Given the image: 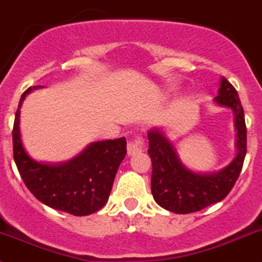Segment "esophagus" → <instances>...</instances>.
<instances>
[{
    "instance_id": "esophagus-1",
    "label": "esophagus",
    "mask_w": 262,
    "mask_h": 262,
    "mask_svg": "<svg viewBox=\"0 0 262 262\" xmlns=\"http://www.w3.org/2000/svg\"><path fill=\"white\" fill-rule=\"evenodd\" d=\"M143 147H145V139L141 136H137L134 137V139L129 141L128 145H126V151H128L129 156H133L136 154L141 152Z\"/></svg>"
}]
</instances>
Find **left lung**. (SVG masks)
<instances>
[{"mask_svg": "<svg viewBox=\"0 0 262 262\" xmlns=\"http://www.w3.org/2000/svg\"><path fill=\"white\" fill-rule=\"evenodd\" d=\"M214 101L220 106L231 108L235 115L236 155L220 172L199 174L187 169L163 130L154 128L147 133V152L152 161L151 192L155 202L167 211L178 214L192 213L221 202L241 174L247 152L246 120L238 92L225 77Z\"/></svg>", "mask_w": 262, "mask_h": 262, "instance_id": "8db88e82", "label": "left lung"}]
</instances>
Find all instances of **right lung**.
<instances>
[{
    "instance_id": "add662e5",
    "label": "right lung",
    "mask_w": 262,
    "mask_h": 262,
    "mask_svg": "<svg viewBox=\"0 0 262 262\" xmlns=\"http://www.w3.org/2000/svg\"><path fill=\"white\" fill-rule=\"evenodd\" d=\"M21 94L13 128L14 160L26 186L48 207L73 216H88L99 211L108 200L115 176L126 154V139H107L88 146L80 155L60 164H43L29 158L20 139L19 117Z\"/></svg>"
}]
</instances>
